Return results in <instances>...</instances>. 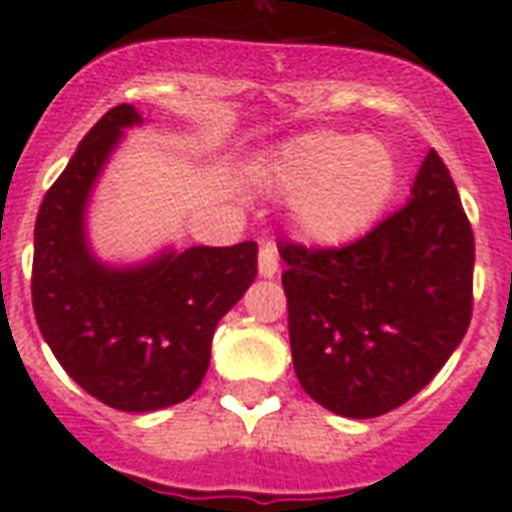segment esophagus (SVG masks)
<instances>
[{
	"label": "esophagus",
	"mask_w": 512,
	"mask_h": 512,
	"mask_svg": "<svg viewBox=\"0 0 512 512\" xmlns=\"http://www.w3.org/2000/svg\"><path fill=\"white\" fill-rule=\"evenodd\" d=\"M257 268H260V277H274L279 271V255L277 246L263 244L260 246V260H257Z\"/></svg>",
	"instance_id": "34e87169"
}]
</instances>
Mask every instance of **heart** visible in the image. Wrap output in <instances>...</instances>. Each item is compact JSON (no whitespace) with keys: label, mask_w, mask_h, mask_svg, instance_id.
<instances>
[{"label":"heart","mask_w":512,"mask_h":512,"mask_svg":"<svg viewBox=\"0 0 512 512\" xmlns=\"http://www.w3.org/2000/svg\"><path fill=\"white\" fill-rule=\"evenodd\" d=\"M257 175L277 197H293V224L310 244L337 249L376 224L395 191L397 161L373 136L307 131L282 142Z\"/></svg>","instance_id":"b5f03b06"}]
</instances>
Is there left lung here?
<instances>
[{
  "label": "left lung",
  "mask_w": 512,
  "mask_h": 512,
  "mask_svg": "<svg viewBox=\"0 0 512 512\" xmlns=\"http://www.w3.org/2000/svg\"><path fill=\"white\" fill-rule=\"evenodd\" d=\"M293 367L348 419L381 417L433 381L472 321L474 235L436 150L397 213L343 249L279 244Z\"/></svg>",
  "instance_id": "left-lung-1"
}]
</instances>
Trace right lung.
I'll use <instances>...</instances> for the list:
<instances>
[{"label": "right lung", "instance_id": "obj_1", "mask_svg": "<svg viewBox=\"0 0 512 512\" xmlns=\"http://www.w3.org/2000/svg\"><path fill=\"white\" fill-rule=\"evenodd\" d=\"M131 104L109 109L84 136L35 222L32 307L43 340L87 395L117 411H158L197 392L216 323L257 277V244L167 246L115 266L87 238V205L126 128Z\"/></svg>", "mask_w": 512, "mask_h": 512}]
</instances>
